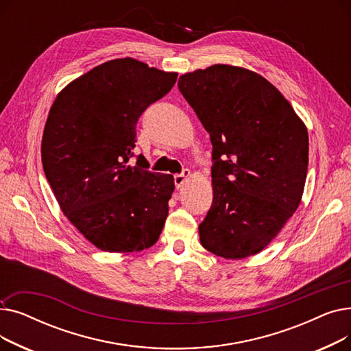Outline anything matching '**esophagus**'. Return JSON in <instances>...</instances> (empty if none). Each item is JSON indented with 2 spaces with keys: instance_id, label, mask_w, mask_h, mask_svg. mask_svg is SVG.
I'll return each mask as SVG.
<instances>
[{
  "instance_id": "1",
  "label": "esophagus",
  "mask_w": 351,
  "mask_h": 351,
  "mask_svg": "<svg viewBox=\"0 0 351 351\" xmlns=\"http://www.w3.org/2000/svg\"><path fill=\"white\" fill-rule=\"evenodd\" d=\"M191 176H192V173H191L189 169H183L182 173L175 175V185H176V188L179 189V188H182L183 185H185V183L191 179Z\"/></svg>"
}]
</instances>
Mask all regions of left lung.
<instances>
[{
  "label": "left lung",
  "instance_id": "left-lung-1",
  "mask_svg": "<svg viewBox=\"0 0 351 351\" xmlns=\"http://www.w3.org/2000/svg\"><path fill=\"white\" fill-rule=\"evenodd\" d=\"M178 86L213 146V202L200 243L232 261L259 253L302 202L307 128L278 88L242 66L186 72Z\"/></svg>",
  "mask_w": 351,
  "mask_h": 351
}]
</instances>
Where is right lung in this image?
Here are the masks:
<instances>
[{
	"label": "right lung",
	"instance_id": "obj_1",
	"mask_svg": "<svg viewBox=\"0 0 351 351\" xmlns=\"http://www.w3.org/2000/svg\"><path fill=\"white\" fill-rule=\"evenodd\" d=\"M178 72L134 58L92 68L55 98L45 122L41 158L62 213L104 252L154 246L168 217L172 175L129 163L143 110L168 94Z\"/></svg>",
	"mask_w": 351,
	"mask_h": 351
}]
</instances>
